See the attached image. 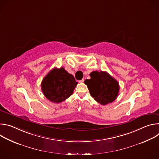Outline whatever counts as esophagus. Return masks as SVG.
Listing matches in <instances>:
<instances>
[{
	"label": "esophagus",
	"instance_id": "1",
	"mask_svg": "<svg viewBox=\"0 0 159 159\" xmlns=\"http://www.w3.org/2000/svg\"><path fill=\"white\" fill-rule=\"evenodd\" d=\"M79 82H80V83H83V82H84V79H82V80H79Z\"/></svg>",
	"mask_w": 159,
	"mask_h": 159
}]
</instances>
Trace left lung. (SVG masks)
Returning a JSON list of instances; mask_svg holds the SVG:
<instances>
[{
	"instance_id": "obj_1",
	"label": "left lung",
	"mask_w": 159,
	"mask_h": 159,
	"mask_svg": "<svg viewBox=\"0 0 159 159\" xmlns=\"http://www.w3.org/2000/svg\"><path fill=\"white\" fill-rule=\"evenodd\" d=\"M90 79H86L90 94L99 103L106 105L118 97L120 85L118 82L106 72L93 71L90 74Z\"/></svg>"
}]
</instances>
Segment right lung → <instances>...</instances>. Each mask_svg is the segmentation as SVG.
Wrapping results in <instances>:
<instances>
[{
	"instance_id": "right-lung-1",
	"label": "right lung",
	"mask_w": 159,
	"mask_h": 159,
	"mask_svg": "<svg viewBox=\"0 0 159 159\" xmlns=\"http://www.w3.org/2000/svg\"><path fill=\"white\" fill-rule=\"evenodd\" d=\"M77 82L64 68H54L45 76L41 82L43 94L49 101L59 103L69 98L74 93Z\"/></svg>"
}]
</instances>
